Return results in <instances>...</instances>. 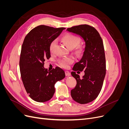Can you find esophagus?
I'll return each mask as SVG.
<instances>
[{"label": "esophagus", "instance_id": "1", "mask_svg": "<svg viewBox=\"0 0 129 129\" xmlns=\"http://www.w3.org/2000/svg\"><path fill=\"white\" fill-rule=\"evenodd\" d=\"M65 74H66V76H70L71 75V73H70L69 71H65Z\"/></svg>", "mask_w": 129, "mask_h": 129}]
</instances>
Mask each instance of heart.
<instances>
[{
  "label": "heart",
  "mask_w": 129,
  "mask_h": 129,
  "mask_svg": "<svg viewBox=\"0 0 129 129\" xmlns=\"http://www.w3.org/2000/svg\"><path fill=\"white\" fill-rule=\"evenodd\" d=\"M80 38L77 36L71 33H67L64 34L62 37V41L64 45L67 46V47L70 49H72L79 44ZM57 44V41L56 40H53L50 43L49 49V51L51 53H53L54 49ZM76 52L78 53H81L82 52V49L81 47L76 49ZM74 62V57L73 56H69L67 57L62 58L58 61V63L62 67L67 68L69 67V65L72 64Z\"/></svg>",
  "instance_id": "b5f03b06"
}]
</instances>
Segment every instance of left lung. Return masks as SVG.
Instances as JSON below:
<instances>
[{"instance_id": "1", "label": "left lung", "mask_w": 129, "mask_h": 129, "mask_svg": "<svg viewBox=\"0 0 129 129\" xmlns=\"http://www.w3.org/2000/svg\"><path fill=\"white\" fill-rule=\"evenodd\" d=\"M68 32L75 33L83 39L85 47L82 57L74 64L71 73L76 80L75 87L71 90V96L75 102L87 104L99 96L102 89L106 74V62L103 42L94 27L84 24L68 28ZM84 71L82 79L75 71Z\"/></svg>"}]
</instances>
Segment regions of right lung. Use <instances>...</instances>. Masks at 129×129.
Instances as JSON below:
<instances>
[{
  "mask_svg": "<svg viewBox=\"0 0 129 129\" xmlns=\"http://www.w3.org/2000/svg\"><path fill=\"white\" fill-rule=\"evenodd\" d=\"M64 29L40 25L31 30L24 39L19 61L21 77L27 93L36 102L51 99L55 83L65 77L64 71L59 67L50 71L44 67L45 60L50 57V43Z\"/></svg>",
  "mask_w": 129,
  "mask_h": 129,
  "instance_id": "obj_1",
  "label": "right lung"
}]
</instances>
